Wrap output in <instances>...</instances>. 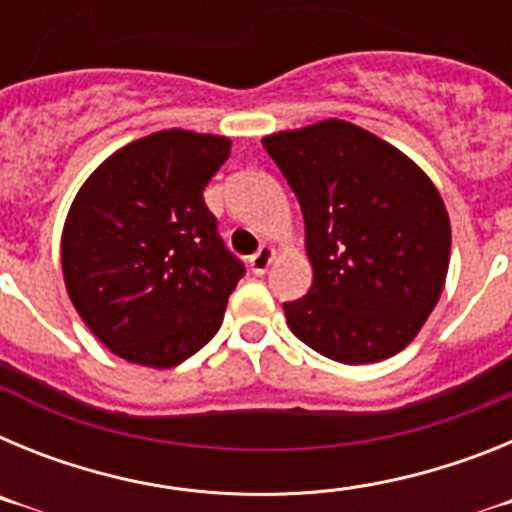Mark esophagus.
I'll use <instances>...</instances> for the list:
<instances>
[{
    "instance_id": "1",
    "label": "esophagus",
    "mask_w": 512,
    "mask_h": 512,
    "mask_svg": "<svg viewBox=\"0 0 512 512\" xmlns=\"http://www.w3.org/2000/svg\"><path fill=\"white\" fill-rule=\"evenodd\" d=\"M274 256H277V248H274V246H261L259 251L253 253L251 259H248V266H251L253 274H266V269H269V266H271Z\"/></svg>"
}]
</instances>
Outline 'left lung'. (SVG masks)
<instances>
[{"instance_id":"obj_1","label":"left lung","mask_w":512,"mask_h":512,"mask_svg":"<svg viewBox=\"0 0 512 512\" xmlns=\"http://www.w3.org/2000/svg\"><path fill=\"white\" fill-rule=\"evenodd\" d=\"M305 217L312 287L289 330L341 364L400 354L446 284L451 223L436 184L400 148L346 120L261 138Z\"/></svg>"}]
</instances>
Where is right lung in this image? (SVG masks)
I'll return each instance as SVG.
<instances>
[{
  "label": "right lung",
  "mask_w": 512,
  "mask_h": 512,
  "mask_svg": "<svg viewBox=\"0 0 512 512\" xmlns=\"http://www.w3.org/2000/svg\"><path fill=\"white\" fill-rule=\"evenodd\" d=\"M230 138L171 128L104 158L81 184L61 235L79 318L130 364L171 369L217 333L243 264L205 205Z\"/></svg>",
  "instance_id": "1"
}]
</instances>
